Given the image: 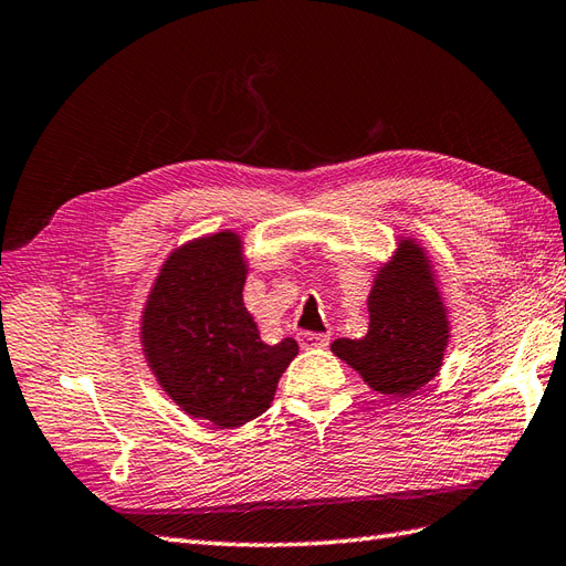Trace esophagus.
<instances>
[{
    "instance_id": "obj_1",
    "label": "esophagus",
    "mask_w": 566,
    "mask_h": 566,
    "mask_svg": "<svg viewBox=\"0 0 566 566\" xmlns=\"http://www.w3.org/2000/svg\"><path fill=\"white\" fill-rule=\"evenodd\" d=\"M300 348L305 350H319L328 346V336L326 334H300Z\"/></svg>"
}]
</instances>
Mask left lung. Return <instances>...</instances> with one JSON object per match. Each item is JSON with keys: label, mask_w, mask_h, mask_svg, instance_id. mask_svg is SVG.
<instances>
[{"label": "left lung", "mask_w": 566, "mask_h": 566, "mask_svg": "<svg viewBox=\"0 0 566 566\" xmlns=\"http://www.w3.org/2000/svg\"><path fill=\"white\" fill-rule=\"evenodd\" d=\"M367 312V334L336 338L331 353L371 391L403 398L439 375L451 338L449 310L432 259L412 235H398L396 250L375 271Z\"/></svg>", "instance_id": "obj_1"}]
</instances>
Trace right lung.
Segmentation results:
<instances>
[{
	"label": "right lung",
	"instance_id": "1",
	"mask_svg": "<svg viewBox=\"0 0 566 566\" xmlns=\"http://www.w3.org/2000/svg\"><path fill=\"white\" fill-rule=\"evenodd\" d=\"M247 273L240 232L187 240L165 256L139 322L146 365L165 396L228 430L266 412L297 355L293 338L261 340L242 300Z\"/></svg>",
	"mask_w": 566,
	"mask_h": 566
}]
</instances>
